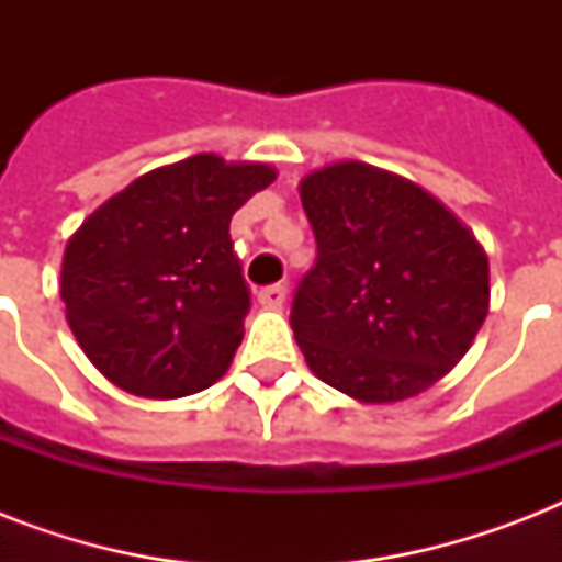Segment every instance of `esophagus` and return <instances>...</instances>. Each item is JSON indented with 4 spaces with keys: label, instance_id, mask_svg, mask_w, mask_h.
<instances>
[{
    "label": "esophagus",
    "instance_id": "esophagus-1",
    "mask_svg": "<svg viewBox=\"0 0 562 562\" xmlns=\"http://www.w3.org/2000/svg\"><path fill=\"white\" fill-rule=\"evenodd\" d=\"M285 294H289V289H285V285H268V289L259 291V303H262L265 308H282V303H285Z\"/></svg>",
    "mask_w": 562,
    "mask_h": 562
}]
</instances>
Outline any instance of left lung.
<instances>
[{"label": "left lung", "instance_id": "1", "mask_svg": "<svg viewBox=\"0 0 562 562\" xmlns=\"http://www.w3.org/2000/svg\"><path fill=\"white\" fill-rule=\"evenodd\" d=\"M317 241L291 300L312 373L361 402H400L470 350L490 303V265L470 229L417 183L335 162L300 183Z\"/></svg>", "mask_w": 562, "mask_h": 562}]
</instances>
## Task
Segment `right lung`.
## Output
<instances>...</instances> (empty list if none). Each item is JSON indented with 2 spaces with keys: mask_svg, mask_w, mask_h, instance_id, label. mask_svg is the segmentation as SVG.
<instances>
[{
  "mask_svg": "<svg viewBox=\"0 0 562 562\" xmlns=\"http://www.w3.org/2000/svg\"><path fill=\"white\" fill-rule=\"evenodd\" d=\"M273 178L198 154L134 180L69 238L66 321L110 382L178 400L224 375L250 312L229 218Z\"/></svg>",
  "mask_w": 562,
  "mask_h": 562,
  "instance_id": "obj_1",
  "label": "right lung"
}]
</instances>
